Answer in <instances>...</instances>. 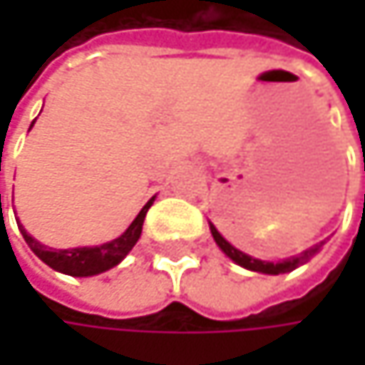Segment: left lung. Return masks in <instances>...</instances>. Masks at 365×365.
I'll use <instances>...</instances> for the list:
<instances>
[{
  "mask_svg": "<svg viewBox=\"0 0 365 365\" xmlns=\"http://www.w3.org/2000/svg\"><path fill=\"white\" fill-rule=\"evenodd\" d=\"M209 230H211V237H213V241L217 243V247L228 255L235 264H239V266H243V268H247V270H254V272H262V274H283V272H292V270H296L298 266L307 264L313 255L322 250V245L326 243V241H322V243L309 247V250L302 252V254L292 255V257H285V259H277V262H268V259H257L254 255L243 254L241 250H237L235 245H230V243L220 235V230H217L211 222H209Z\"/></svg>",
  "mask_w": 365,
  "mask_h": 365,
  "instance_id": "8db88e82",
  "label": "left lung"
}]
</instances>
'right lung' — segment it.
Listing matches in <instances>:
<instances>
[{
	"label": "right lung",
	"instance_id": "right-lung-1",
	"mask_svg": "<svg viewBox=\"0 0 365 365\" xmlns=\"http://www.w3.org/2000/svg\"><path fill=\"white\" fill-rule=\"evenodd\" d=\"M36 122V120H34ZM31 122V126H34ZM29 126V130H31ZM154 198L152 196L143 209L137 213V217L130 222V226L113 241H108L103 245H93V247H71V250H52V247H46L41 245L37 239H34L25 226L21 224V220L16 217V224H19V230L23 235V239L27 241V245L31 247V252L43 262L48 264L52 270L56 272H63V274H69V277H95V274H101L106 270H110L113 266H118L128 252L135 247V243L139 241L141 237V228H143V220H145V213L148 209L154 205Z\"/></svg>",
	"mask_w": 365,
	"mask_h": 365
}]
</instances>
